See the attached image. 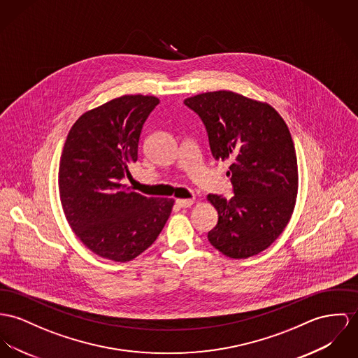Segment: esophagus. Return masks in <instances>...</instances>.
<instances>
[{
  "mask_svg": "<svg viewBox=\"0 0 358 358\" xmlns=\"http://www.w3.org/2000/svg\"><path fill=\"white\" fill-rule=\"evenodd\" d=\"M176 204L180 207V208H189L193 204L192 199H177L176 200Z\"/></svg>",
  "mask_w": 358,
  "mask_h": 358,
  "instance_id": "obj_1",
  "label": "esophagus"
}]
</instances>
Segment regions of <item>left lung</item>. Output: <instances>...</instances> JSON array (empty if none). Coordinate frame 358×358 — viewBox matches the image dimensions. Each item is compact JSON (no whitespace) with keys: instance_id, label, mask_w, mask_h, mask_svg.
<instances>
[{"instance_id":"left-lung-1","label":"left lung","mask_w":358,"mask_h":358,"mask_svg":"<svg viewBox=\"0 0 358 358\" xmlns=\"http://www.w3.org/2000/svg\"><path fill=\"white\" fill-rule=\"evenodd\" d=\"M184 103L203 121L215 159L230 161L234 196L208 194L218 223L208 241L230 259L270 247L292 218L299 191L294 143L279 113L233 91L204 92Z\"/></svg>"}]
</instances>
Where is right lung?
I'll use <instances>...</instances> for the list:
<instances>
[{"mask_svg":"<svg viewBox=\"0 0 358 358\" xmlns=\"http://www.w3.org/2000/svg\"><path fill=\"white\" fill-rule=\"evenodd\" d=\"M159 103L151 95H124L85 111L64 144L58 188L69 226L95 255L134 260L157 240L174 200L145 197L122 184L138 161V138Z\"/></svg>","mask_w":358,"mask_h":358,"instance_id":"add662e5","label":"right lung"}]
</instances>
